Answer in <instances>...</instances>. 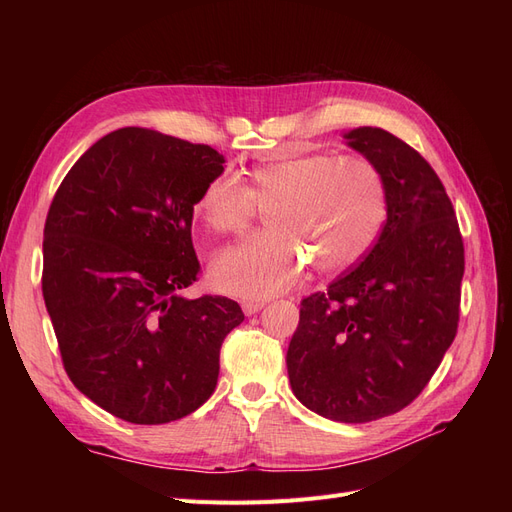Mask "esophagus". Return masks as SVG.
<instances>
[{
	"instance_id": "1",
	"label": "esophagus",
	"mask_w": 512,
	"mask_h": 512,
	"mask_svg": "<svg viewBox=\"0 0 512 512\" xmlns=\"http://www.w3.org/2000/svg\"><path fill=\"white\" fill-rule=\"evenodd\" d=\"M262 305H265V303H258V301H245V303L241 305V309H243V314H245V316H254V314H258V312H260Z\"/></svg>"
}]
</instances>
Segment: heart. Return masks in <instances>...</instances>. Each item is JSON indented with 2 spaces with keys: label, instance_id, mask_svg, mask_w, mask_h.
I'll return each mask as SVG.
<instances>
[{
  "label": "heart",
  "instance_id": "b5f03b06",
  "mask_svg": "<svg viewBox=\"0 0 512 512\" xmlns=\"http://www.w3.org/2000/svg\"><path fill=\"white\" fill-rule=\"evenodd\" d=\"M267 211L269 230L222 252L211 282L224 294L265 301L288 290L312 262L318 273H342L376 243L389 213L378 168L337 153L280 156L245 173L213 177L194 213L215 235H239Z\"/></svg>",
  "mask_w": 512,
  "mask_h": 512
}]
</instances>
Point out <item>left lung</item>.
<instances>
[{
    "label": "left lung",
    "instance_id": "obj_1",
    "mask_svg": "<svg viewBox=\"0 0 512 512\" xmlns=\"http://www.w3.org/2000/svg\"><path fill=\"white\" fill-rule=\"evenodd\" d=\"M378 168L389 213L359 265L301 301L286 365L305 408L369 423L421 395L459 322L463 241L436 170L382 128L344 134Z\"/></svg>",
    "mask_w": 512,
    "mask_h": 512
}]
</instances>
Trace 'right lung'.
Wrapping results in <instances>:
<instances>
[{
	"label": "right lung",
	"instance_id": "add662e5",
	"mask_svg": "<svg viewBox=\"0 0 512 512\" xmlns=\"http://www.w3.org/2000/svg\"><path fill=\"white\" fill-rule=\"evenodd\" d=\"M224 156L147 128L106 134L61 181L44 224L42 294L66 374L102 410L162 425L215 391L237 301L196 282L198 194Z\"/></svg>",
	"mask_w": 512,
	"mask_h": 512
}]
</instances>
